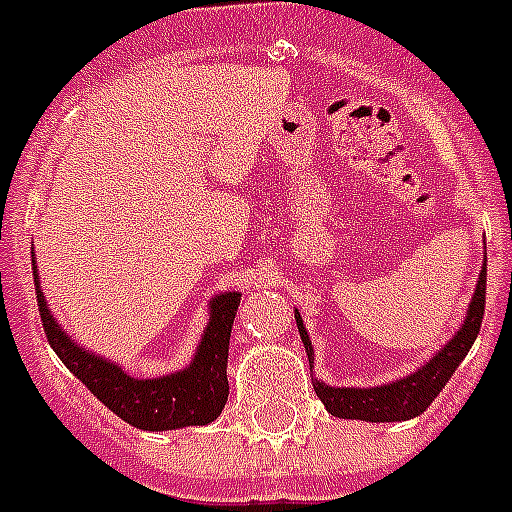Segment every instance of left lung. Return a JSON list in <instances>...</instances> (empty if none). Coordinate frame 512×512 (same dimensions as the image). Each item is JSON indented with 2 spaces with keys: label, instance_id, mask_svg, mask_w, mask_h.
Returning a JSON list of instances; mask_svg holds the SVG:
<instances>
[{
  "label": "left lung",
  "instance_id": "left-lung-1",
  "mask_svg": "<svg viewBox=\"0 0 512 512\" xmlns=\"http://www.w3.org/2000/svg\"><path fill=\"white\" fill-rule=\"evenodd\" d=\"M484 290H487V261L482 264V272L476 279L474 298L466 310L464 323L425 365H419L406 378H396L391 383L370 388H339L313 378V388L326 406V412L339 419H362V422H406V419L419 417L443 391L445 383L451 381V375L456 373L461 360L469 355L471 344L479 334V326H482ZM295 321H298L300 339H303L310 368H313V344H310V336L298 310H295Z\"/></svg>",
  "mask_w": 512,
  "mask_h": 512
}]
</instances>
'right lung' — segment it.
<instances>
[{"label":"right lung","mask_w":512,"mask_h":512,"mask_svg":"<svg viewBox=\"0 0 512 512\" xmlns=\"http://www.w3.org/2000/svg\"><path fill=\"white\" fill-rule=\"evenodd\" d=\"M36 256V253H33ZM33 282H36L38 310L48 344L59 360L93 393L95 399L119 414L137 430L165 432L181 427L209 425L225 409L227 393V347L233 331L240 292H220L209 300V318L199 339L194 357L183 370L160 375V378H134L119 362L95 355L80 347L67 331L61 329L41 290V277L33 259Z\"/></svg>","instance_id":"add662e5"}]
</instances>
